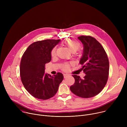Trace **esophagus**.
I'll return each instance as SVG.
<instances>
[{"label": "esophagus", "mask_w": 127, "mask_h": 127, "mask_svg": "<svg viewBox=\"0 0 127 127\" xmlns=\"http://www.w3.org/2000/svg\"><path fill=\"white\" fill-rule=\"evenodd\" d=\"M63 75H64V78H66L67 77H68V74H64Z\"/></svg>", "instance_id": "esophagus-1"}]
</instances>
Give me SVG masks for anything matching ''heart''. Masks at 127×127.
I'll list each match as a JSON object with an SVG mask.
<instances>
[{
    "label": "heart",
    "mask_w": 127,
    "mask_h": 127,
    "mask_svg": "<svg viewBox=\"0 0 127 127\" xmlns=\"http://www.w3.org/2000/svg\"><path fill=\"white\" fill-rule=\"evenodd\" d=\"M64 44L66 47H67L70 52L72 53L76 52L80 47V44L79 42L76 41L75 40L72 39H67L64 42ZM56 48L54 47L52 49L51 52V55L52 57H54L56 54ZM69 67L68 64H65L63 66V68L64 70H67Z\"/></svg>",
    "instance_id": "obj_1"
}]
</instances>
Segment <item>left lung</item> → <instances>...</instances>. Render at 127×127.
I'll return each instance as SVG.
<instances>
[{
    "mask_svg": "<svg viewBox=\"0 0 127 127\" xmlns=\"http://www.w3.org/2000/svg\"><path fill=\"white\" fill-rule=\"evenodd\" d=\"M78 39L83 44L82 55L79 64L86 74L82 79L73 75L75 83L70 87L74 95L89 98L98 95L105 86L109 73V62L106 52L101 45L90 36L81 35Z\"/></svg>",
    "mask_w": 127,
    "mask_h": 127,
    "instance_id": "8db88e82",
    "label": "left lung"
}]
</instances>
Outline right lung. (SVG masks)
Segmentation results:
<instances>
[{
    "instance_id": "add662e5",
    "label": "right lung",
    "mask_w": 127,
    "mask_h": 127,
    "mask_svg": "<svg viewBox=\"0 0 127 127\" xmlns=\"http://www.w3.org/2000/svg\"><path fill=\"white\" fill-rule=\"evenodd\" d=\"M60 40H45L30 45L23 54L20 64L22 82L33 97L48 99L57 93L63 75L60 72L51 76L45 72V64L50 62L51 52Z\"/></svg>"
}]
</instances>
